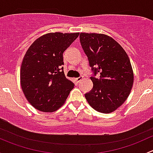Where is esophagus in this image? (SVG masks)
Masks as SVG:
<instances>
[{"mask_svg":"<svg viewBox=\"0 0 153 153\" xmlns=\"http://www.w3.org/2000/svg\"><path fill=\"white\" fill-rule=\"evenodd\" d=\"M83 78H84V77H83V76H80V77H78V78H77L75 80H76L77 82L79 83V82H81V81L83 79Z\"/></svg>","mask_w":153,"mask_h":153,"instance_id":"obj_1","label":"esophagus"}]
</instances>
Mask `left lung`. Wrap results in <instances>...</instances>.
Returning <instances> with one entry per match:
<instances>
[{
    "mask_svg": "<svg viewBox=\"0 0 153 153\" xmlns=\"http://www.w3.org/2000/svg\"><path fill=\"white\" fill-rule=\"evenodd\" d=\"M81 47L89 60L94 75L93 88L85 94L89 104L96 111L110 113L126 101L133 85L130 61L122 47L104 34H80Z\"/></svg>",
    "mask_w": 153,
    "mask_h": 153,
    "instance_id": "left-lung-1",
    "label": "left lung"
}]
</instances>
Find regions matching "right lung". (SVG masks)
Returning a JSON list of instances; mask_svg holds the SVG:
<instances>
[{
	"mask_svg": "<svg viewBox=\"0 0 153 153\" xmlns=\"http://www.w3.org/2000/svg\"><path fill=\"white\" fill-rule=\"evenodd\" d=\"M79 35L50 32L29 47L21 67V85L29 104L44 112H55L65 103L74 84L64 72L63 53Z\"/></svg>",
	"mask_w": 153,
	"mask_h": 153,
	"instance_id": "add662e5",
	"label": "right lung"
}]
</instances>
